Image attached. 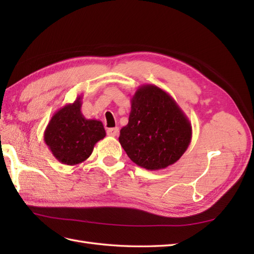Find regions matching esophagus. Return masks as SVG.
<instances>
[{
  "label": "esophagus",
  "instance_id": "esophagus-1",
  "mask_svg": "<svg viewBox=\"0 0 254 254\" xmlns=\"http://www.w3.org/2000/svg\"><path fill=\"white\" fill-rule=\"evenodd\" d=\"M107 134L109 136H118V134H119V128L118 127H111V128H108L107 130Z\"/></svg>",
  "mask_w": 254,
  "mask_h": 254
}]
</instances>
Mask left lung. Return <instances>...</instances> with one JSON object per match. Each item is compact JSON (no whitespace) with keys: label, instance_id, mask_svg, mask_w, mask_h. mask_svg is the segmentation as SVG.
<instances>
[{"label":"left lung","instance_id":"8db88e82","mask_svg":"<svg viewBox=\"0 0 254 254\" xmlns=\"http://www.w3.org/2000/svg\"><path fill=\"white\" fill-rule=\"evenodd\" d=\"M191 138V122L176 100L156 85L139 86L119 136L133 163L147 170L165 169L180 159Z\"/></svg>","mask_w":254,"mask_h":254}]
</instances>
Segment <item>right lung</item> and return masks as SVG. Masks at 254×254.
Listing matches in <instances>:
<instances>
[{"mask_svg": "<svg viewBox=\"0 0 254 254\" xmlns=\"http://www.w3.org/2000/svg\"><path fill=\"white\" fill-rule=\"evenodd\" d=\"M82 96L52 116L45 130L44 139L50 152L61 164L75 166L91 155L97 142L106 136L104 124L86 119L82 111Z\"/></svg>", "mask_w": 254, "mask_h": 254, "instance_id": "right-lung-1", "label": "right lung"}]
</instances>
